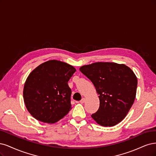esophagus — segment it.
<instances>
[{
  "mask_svg": "<svg viewBox=\"0 0 156 156\" xmlns=\"http://www.w3.org/2000/svg\"><path fill=\"white\" fill-rule=\"evenodd\" d=\"M85 102V98H83L80 101V102L81 103V104H83V103H84Z\"/></svg>",
  "mask_w": 156,
  "mask_h": 156,
  "instance_id": "obj_1",
  "label": "esophagus"
}]
</instances>
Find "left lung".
I'll return each mask as SVG.
<instances>
[{
    "label": "left lung",
    "mask_w": 156,
    "mask_h": 156,
    "mask_svg": "<svg viewBox=\"0 0 156 156\" xmlns=\"http://www.w3.org/2000/svg\"><path fill=\"white\" fill-rule=\"evenodd\" d=\"M93 83L99 95L100 107L92 114L98 124L110 127L126 116L136 96L137 78L124 64L97 62L80 68Z\"/></svg>",
    "instance_id": "left-lung-1"
}]
</instances>
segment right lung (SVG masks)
Masks as SVG:
<instances>
[{
    "label": "right lung",
    "mask_w": 156,
    "mask_h": 156,
    "mask_svg": "<svg viewBox=\"0 0 156 156\" xmlns=\"http://www.w3.org/2000/svg\"><path fill=\"white\" fill-rule=\"evenodd\" d=\"M75 71L72 65L58 60H49L33 70L23 89L25 105L33 117L52 124L69 112L71 89L68 81Z\"/></svg>",
    "instance_id": "1"
}]
</instances>
